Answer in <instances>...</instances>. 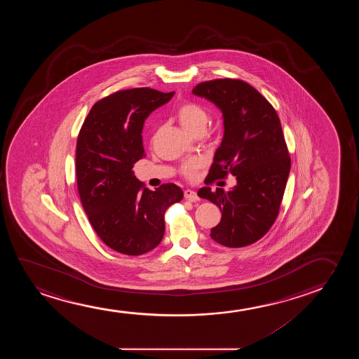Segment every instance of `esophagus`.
<instances>
[{
    "mask_svg": "<svg viewBox=\"0 0 359 359\" xmlns=\"http://www.w3.org/2000/svg\"><path fill=\"white\" fill-rule=\"evenodd\" d=\"M184 197H185L187 200H189V201L192 202L198 201V200H200L198 196H197L196 192L194 191V190H189V189L184 191Z\"/></svg>",
    "mask_w": 359,
    "mask_h": 359,
    "instance_id": "34e87169",
    "label": "esophagus"
}]
</instances>
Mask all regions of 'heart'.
<instances>
[{
    "mask_svg": "<svg viewBox=\"0 0 359 359\" xmlns=\"http://www.w3.org/2000/svg\"><path fill=\"white\" fill-rule=\"evenodd\" d=\"M177 118L184 130L192 136L198 133H205L210 120L206 109L196 103L182 104V107L177 109ZM198 165L200 163L197 161H187L182 165V174L191 179L195 177Z\"/></svg>",
    "mask_w": 359,
    "mask_h": 359,
    "instance_id": "heart-1",
    "label": "heart"
}]
</instances>
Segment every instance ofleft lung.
<instances>
[{
  "instance_id": "left-lung-1",
  "label": "left lung",
  "mask_w": 359,
  "mask_h": 359,
  "mask_svg": "<svg viewBox=\"0 0 359 359\" xmlns=\"http://www.w3.org/2000/svg\"><path fill=\"white\" fill-rule=\"evenodd\" d=\"M192 94L215 104L223 115L224 135L205 182L224 179L228 172L236 179L229 191L206 187L197 192L222 212L211 238L228 248L250 245L275 223L290 175L280 118L266 98L241 79L202 82Z\"/></svg>"
}]
</instances>
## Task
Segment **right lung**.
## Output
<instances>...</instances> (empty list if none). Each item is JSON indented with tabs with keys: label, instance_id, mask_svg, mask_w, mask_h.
<instances>
[{
	"label": "right lung",
	"instance_id": "right-lung-1",
	"mask_svg": "<svg viewBox=\"0 0 359 359\" xmlns=\"http://www.w3.org/2000/svg\"><path fill=\"white\" fill-rule=\"evenodd\" d=\"M172 95L151 88L110 94L92 107L77 138L82 206L104 244L125 255L153 250L164 236V212L184 197L175 184L149 190L133 170L144 157V120Z\"/></svg>",
	"mask_w": 359,
	"mask_h": 359
}]
</instances>
